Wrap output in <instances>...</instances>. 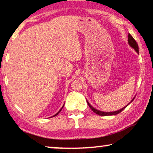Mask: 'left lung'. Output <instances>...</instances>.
Segmentation results:
<instances>
[{
    "mask_svg": "<svg viewBox=\"0 0 153 153\" xmlns=\"http://www.w3.org/2000/svg\"><path fill=\"white\" fill-rule=\"evenodd\" d=\"M128 44H129V45H130L131 47H132L133 48H134V50L136 51V52H137L138 53H139V51H138V43H136V41H135V39L132 37V36L131 35L130 33H128ZM134 99H132V100L129 103H128L127 105H126V106L124 107V108H123L121 109V110H119L117 111H114V112H102V111L98 110H96V109H95L94 107L91 106V105H90V103H89L88 101H87V103H88V106L90 107V108L91 109V110L94 111V112L96 113V114H98V115H100V116H109V115H115V114H119V113H120L123 110H124V109L126 108V107H127L128 105H129L130 103L132 102L133 100H134Z\"/></svg>",
    "mask_w": 153,
    "mask_h": 153,
    "instance_id": "8db88e82",
    "label": "left lung"
}]
</instances>
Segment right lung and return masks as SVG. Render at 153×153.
I'll use <instances>...</instances> for the list:
<instances>
[{
    "instance_id": "right-lung-1",
    "label": "right lung",
    "mask_w": 153,
    "mask_h": 153,
    "mask_svg": "<svg viewBox=\"0 0 153 153\" xmlns=\"http://www.w3.org/2000/svg\"><path fill=\"white\" fill-rule=\"evenodd\" d=\"M63 107H64V105H63V106H62V108H63ZM62 108H61V109H60V110H59V112H57V114H55V115H53V117H55V116H56V115H57V114H59V112H60V111H61V110H62Z\"/></svg>"
}]
</instances>
